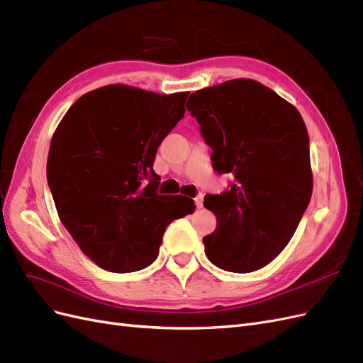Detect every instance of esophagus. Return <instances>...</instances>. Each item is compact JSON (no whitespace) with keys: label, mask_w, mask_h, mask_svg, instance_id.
Here are the masks:
<instances>
[{"label":"esophagus","mask_w":363,"mask_h":363,"mask_svg":"<svg viewBox=\"0 0 363 363\" xmlns=\"http://www.w3.org/2000/svg\"><path fill=\"white\" fill-rule=\"evenodd\" d=\"M203 199H204L203 194H199V195H196L195 199H194V200H195V204H196V207H199V208L203 207Z\"/></svg>","instance_id":"1"}]
</instances>
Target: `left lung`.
Returning a JSON list of instances; mask_svg holds the SVG:
<instances>
[{"label":"left lung","instance_id":"1","mask_svg":"<svg viewBox=\"0 0 363 363\" xmlns=\"http://www.w3.org/2000/svg\"><path fill=\"white\" fill-rule=\"evenodd\" d=\"M186 108L212 148L213 169L235 180L204 207L216 228L203 238L218 268L251 272L276 259L312 196L309 135L301 115L269 87L236 79L194 92Z\"/></svg>","mask_w":363,"mask_h":363}]
</instances>
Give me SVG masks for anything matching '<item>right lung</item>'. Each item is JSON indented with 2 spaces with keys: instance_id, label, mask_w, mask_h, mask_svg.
I'll return each instance as SVG.
<instances>
[{
  "instance_id": "right-lung-1",
  "label": "right lung",
  "mask_w": 363,
  "mask_h": 363,
  "mask_svg": "<svg viewBox=\"0 0 363 363\" xmlns=\"http://www.w3.org/2000/svg\"><path fill=\"white\" fill-rule=\"evenodd\" d=\"M188 95L108 84L80 96L60 121L48 152V186L62 224L98 267L147 268L167 227L195 211L188 196L160 195L152 169Z\"/></svg>"
}]
</instances>
